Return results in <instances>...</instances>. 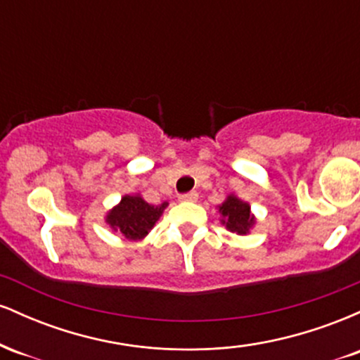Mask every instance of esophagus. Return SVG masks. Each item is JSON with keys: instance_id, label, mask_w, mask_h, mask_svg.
Returning <instances> with one entry per match:
<instances>
[{"instance_id": "1", "label": "esophagus", "mask_w": 360, "mask_h": 360, "mask_svg": "<svg viewBox=\"0 0 360 360\" xmlns=\"http://www.w3.org/2000/svg\"><path fill=\"white\" fill-rule=\"evenodd\" d=\"M196 200H198V193L196 191L181 194V196H179V201H189V203H193V201H196Z\"/></svg>"}]
</instances>
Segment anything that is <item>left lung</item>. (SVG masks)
Listing matches in <instances>:
<instances>
[{"mask_svg":"<svg viewBox=\"0 0 360 360\" xmlns=\"http://www.w3.org/2000/svg\"><path fill=\"white\" fill-rule=\"evenodd\" d=\"M218 213H220L221 225H225L229 232L237 235L250 233V230L257 223V218L252 213L250 205L235 193L226 194L225 201L218 205Z\"/></svg>","mask_w":360,"mask_h":360,"instance_id":"obj_1","label":"left lung"}]
</instances>
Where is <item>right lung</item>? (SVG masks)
I'll return each mask as SVG.
<instances>
[{"instance_id":"obj_1","label":"right lung","mask_w":360,"mask_h":360,"mask_svg":"<svg viewBox=\"0 0 360 360\" xmlns=\"http://www.w3.org/2000/svg\"><path fill=\"white\" fill-rule=\"evenodd\" d=\"M167 206V201L160 205L147 203L140 193L123 194L118 205L106 212L105 221L111 232L118 233L120 237H125L131 242H140L154 229Z\"/></svg>"}]
</instances>
